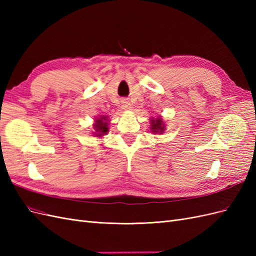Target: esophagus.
I'll list each match as a JSON object with an SVG mask.
<instances>
[{
    "instance_id": "34e87169",
    "label": "esophagus",
    "mask_w": 256,
    "mask_h": 256,
    "mask_svg": "<svg viewBox=\"0 0 256 256\" xmlns=\"http://www.w3.org/2000/svg\"><path fill=\"white\" fill-rule=\"evenodd\" d=\"M122 109H125V110H128V109H130L131 106H130L129 102H126V100H124V102H122Z\"/></svg>"
}]
</instances>
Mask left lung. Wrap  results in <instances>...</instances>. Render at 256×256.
Returning <instances> with one entry per match:
<instances>
[{
	"label": "left lung",
	"instance_id": "8db88e82",
	"mask_svg": "<svg viewBox=\"0 0 256 256\" xmlns=\"http://www.w3.org/2000/svg\"><path fill=\"white\" fill-rule=\"evenodd\" d=\"M150 129L152 130V132H162L164 130V122H162L161 118H157V120H152V127Z\"/></svg>",
	"mask_w": 256,
	"mask_h": 256
}]
</instances>
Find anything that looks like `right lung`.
Here are the masks:
<instances>
[{"label": "right lung", "instance_id": "right-lung-1", "mask_svg": "<svg viewBox=\"0 0 256 256\" xmlns=\"http://www.w3.org/2000/svg\"><path fill=\"white\" fill-rule=\"evenodd\" d=\"M106 116H104V118H99L98 120H96L97 122L94 125V128L96 130L95 134L97 136H102L104 134H106L108 131H109V128H108V122H106Z\"/></svg>", "mask_w": 256, "mask_h": 256}]
</instances>
